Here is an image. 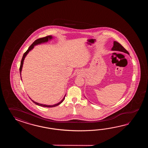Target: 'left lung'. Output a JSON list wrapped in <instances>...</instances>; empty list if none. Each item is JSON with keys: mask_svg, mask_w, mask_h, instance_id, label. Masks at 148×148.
<instances>
[{"mask_svg": "<svg viewBox=\"0 0 148 148\" xmlns=\"http://www.w3.org/2000/svg\"><path fill=\"white\" fill-rule=\"evenodd\" d=\"M112 50L118 51L122 52H124V53H125L129 54L128 51L126 50L123 47L121 44H120L119 43H118L116 41H114V45L113 47L112 48Z\"/></svg>", "mask_w": 148, "mask_h": 148, "instance_id": "1", "label": "left lung"}]
</instances>
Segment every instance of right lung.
Instances as JSON below:
<instances>
[{"mask_svg":"<svg viewBox=\"0 0 148 148\" xmlns=\"http://www.w3.org/2000/svg\"><path fill=\"white\" fill-rule=\"evenodd\" d=\"M52 36H51V35H49V36H46V37H44V38H38V40H35V41L29 47H28V50L26 51V52H25V53H24L23 54V56L22 59V60H21V66H20V68H19V73H20V75H21V72H22V70L23 68V63H24V60L25 59V57L26 56H27V54L28 53V52L32 50L34 47V46L35 45H38V44H40L41 43H45V42H48L49 40H51V39H52ZM21 79H22V77H21ZM65 97H66V95L64 96V97L63 98V99L62 100V101H60L59 103H58V104H54V105H45V104H40V103H37V102H35L34 101H33V100H32V101L35 103V104H36V105H38V106H43V107H56V106H58L59 105H60L61 103H62V101H64V98H65Z\"/></svg>","mask_w":148,"mask_h":148,"instance_id":"right-lung-1","label":"right lung"}]
</instances>
